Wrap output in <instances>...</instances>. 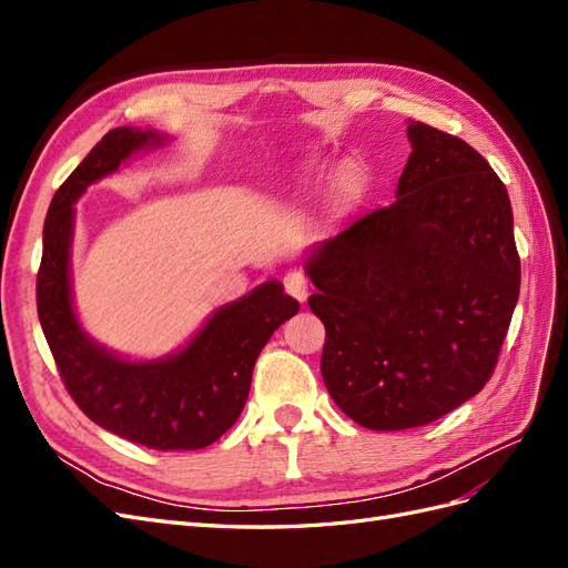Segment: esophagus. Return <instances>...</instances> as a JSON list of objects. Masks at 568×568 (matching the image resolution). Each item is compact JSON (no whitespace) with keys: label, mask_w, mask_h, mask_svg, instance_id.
Returning a JSON list of instances; mask_svg holds the SVG:
<instances>
[{"label":"esophagus","mask_w":568,"mask_h":568,"mask_svg":"<svg viewBox=\"0 0 568 568\" xmlns=\"http://www.w3.org/2000/svg\"><path fill=\"white\" fill-rule=\"evenodd\" d=\"M284 288L288 296H294L296 301L303 303L307 298V291H311V282H307L303 272H288L284 277Z\"/></svg>","instance_id":"34e87169"}]
</instances>
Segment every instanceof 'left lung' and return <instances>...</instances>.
Returning a JSON list of instances; mask_svg holds the SVG:
<instances>
[{"mask_svg":"<svg viewBox=\"0 0 568 568\" xmlns=\"http://www.w3.org/2000/svg\"><path fill=\"white\" fill-rule=\"evenodd\" d=\"M407 136L398 199L307 261L322 379L372 432L432 424L484 388L521 284L507 186L488 161L419 120Z\"/></svg>","mask_w":568,"mask_h":568,"instance_id":"8db88e82","label":"left lung"}]
</instances>
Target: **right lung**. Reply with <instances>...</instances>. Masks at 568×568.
<instances>
[{
  "mask_svg": "<svg viewBox=\"0 0 568 568\" xmlns=\"http://www.w3.org/2000/svg\"><path fill=\"white\" fill-rule=\"evenodd\" d=\"M159 142L156 132L115 128L59 186L42 232L38 315L65 390L94 424L153 450H199L242 415L255 359L274 329L298 313V301L267 282L222 307L182 353L159 363H128L84 336L68 280L73 203L132 151Z\"/></svg>",
  "mask_w": 568,
  "mask_h": 568,
  "instance_id": "add662e5",
  "label": "right lung"
}]
</instances>
